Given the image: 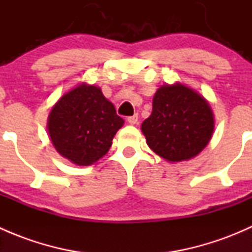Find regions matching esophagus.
Wrapping results in <instances>:
<instances>
[{"label": "esophagus", "mask_w": 252, "mask_h": 252, "mask_svg": "<svg viewBox=\"0 0 252 252\" xmlns=\"http://www.w3.org/2000/svg\"><path fill=\"white\" fill-rule=\"evenodd\" d=\"M126 121H128V123H129V124H131V126H134V124L138 123V121H139L138 114H134V116L128 117V118H126Z\"/></svg>", "instance_id": "1"}]
</instances>
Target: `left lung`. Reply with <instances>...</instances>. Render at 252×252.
I'll return each mask as SVG.
<instances>
[{"label":"left lung","instance_id":"8db88e82","mask_svg":"<svg viewBox=\"0 0 252 252\" xmlns=\"http://www.w3.org/2000/svg\"><path fill=\"white\" fill-rule=\"evenodd\" d=\"M215 130V116L201 94L183 83L157 89L152 113L141 124L150 149L174 163L196 157Z\"/></svg>","mask_w":252,"mask_h":252}]
</instances>
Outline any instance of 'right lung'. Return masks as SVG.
<instances>
[{
    "mask_svg": "<svg viewBox=\"0 0 252 252\" xmlns=\"http://www.w3.org/2000/svg\"><path fill=\"white\" fill-rule=\"evenodd\" d=\"M123 124L101 88L81 83L53 105L47 130L61 156L77 166H91L107 154Z\"/></svg>",
    "mask_w": 252,
    "mask_h": 252,
    "instance_id": "add662e5",
    "label": "right lung"
}]
</instances>
